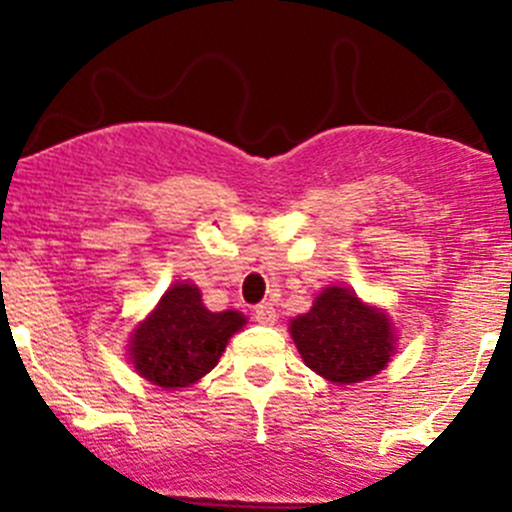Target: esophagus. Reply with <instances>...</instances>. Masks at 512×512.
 Returning <instances> with one entry per match:
<instances>
[{"mask_svg": "<svg viewBox=\"0 0 512 512\" xmlns=\"http://www.w3.org/2000/svg\"><path fill=\"white\" fill-rule=\"evenodd\" d=\"M255 320L260 322V325H272L276 320V310L272 303H260L255 305Z\"/></svg>", "mask_w": 512, "mask_h": 512, "instance_id": "1", "label": "esophagus"}]
</instances>
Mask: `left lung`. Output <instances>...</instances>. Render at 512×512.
<instances>
[{
  "mask_svg": "<svg viewBox=\"0 0 512 512\" xmlns=\"http://www.w3.org/2000/svg\"><path fill=\"white\" fill-rule=\"evenodd\" d=\"M291 337L305 366L339 385L361 383L383 370L395 342L387 315L339 286L322 291L310 313L291 322Z\"/></svg>",
  "mask_w": 512,
  "mask_h": 512,
  "instance_id": "8db88e82",
  "label": "left lung"
}]
</instances>
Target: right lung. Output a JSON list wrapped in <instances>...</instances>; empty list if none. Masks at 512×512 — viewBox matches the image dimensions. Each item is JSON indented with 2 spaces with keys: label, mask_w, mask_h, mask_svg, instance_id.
Segmentation results:
<instances>
[{
  "label": "right lung",
  "mask_w": 512,
  "mask_h": 512,
  "mask_svg": "<svg viewBox=\"0 0 512 512\" xmlns=\"http://www.w3.org/2000/svg\"><path fill=\"white\" fill-rule=\"evenodd\" d=\"M245 325L236 310L211 313L192 284H175L132 337V363L151 383L185 387L219 363L228 339Z\"/></svg>",
  "instance_id": "obj_1"
}]
</instances>
